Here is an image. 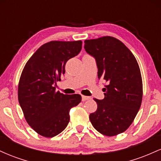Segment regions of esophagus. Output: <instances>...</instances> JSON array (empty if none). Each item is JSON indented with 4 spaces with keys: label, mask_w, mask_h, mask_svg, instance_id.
<instances>
[{
    "label": "esophagus",
    "mask_w": 161,
    "mask_h": 161,
    "mask_svg": "<svg viewBox=\"0 0 161 161\" xmlns=\"http://www.w3.org/2000/svg\"><path fill=\"white\" fill-rule=\"evenodd\" d=\"M88 99H90V97H88V96H84V95L82 96V101H87V100H88Z\"/></svg>",
    "instance_id": "obj_1"
}]
</instances>
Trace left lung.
I'll return each mask as SVG.
<instances>
[{"label":"left lung","instance_id":"obj_1","mask_svg":"<svg viewBox=\"0 0 161 161\" xmlns=\"http://www.w3.org/2000/svg\"><path fill=\"white\" fill-rule=\"evenodd\" d=\"M84 48L95 59L98 79L108 82L104 98L94 99L97 108L89 115L90 121L100 133L116 136L129 128L141 107L142 80L137 60L114 37L86 40Z\"/></svg>","mask_w":161,"mask_h":161}]
</instances>
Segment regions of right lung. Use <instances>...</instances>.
I'll use <instances>...</instances> for the list:
<instances>
[{
  "label": "right lung",
  "mask_w": 161,
  "mask_h": 161,
  "mask_svg": "<svg viewBox=\"0 0 161 161\" xmlns=\"http://www.w3.org/2000/svg\"><path fill=\"white\" fill-rule=\"evenodd\" d=\"M82 42L53 41L43 45L28 60L20 76L18 100L25 120L41 136L52 138L67 126L69 110L82 101L78 94L56 92L67 60L78 55Z\"/></svg>",
  "instance_id": "right-lung-1"
}]
</instances>
